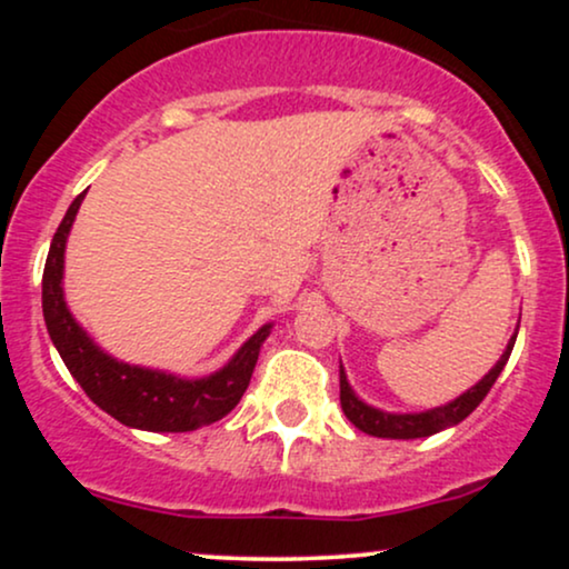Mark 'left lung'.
I'll return each mask as SVG.
<instances>
[{
    "label": "left lung",
    "instance_id": "1",
    "mask_svg": "<svg viewBox=\"0 0 569 569\" xmlns=\"http://www.w3.org/2000/svg\"><path fill=\"white\" fill-rule=\"evenodd\" d=\"M516 335H519V326H516L513 337L508 339V348L502 350L500 361L489 369V375H485V380H479L471 390H466L462 396H457L455 401L443 403V407L428 409V411H417V415H390V411L375 409L369 403H363L361 398L352 393L348 377H345V369L339 367V403H342L345 417L363 433L377 436V439H426V436L439 433V430H447L457 426V422L466 420L471 411L485 401V396L489 393L495 380L500 377L502 367L511 358Z\"/></svg>",
    "mask_w": 569,
    "mask_h": 569
}]
</instances>
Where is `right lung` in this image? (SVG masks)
I'll list each match as a JSON object with an SVG mask.
<instances>
[{
    "instance_id": "obj_1",
    "label": "right lung",
    "mask_w": 569,
    "mask_h": 569,
    "mask_svg": "<svg viewBox=\"0 0 569 569\" xmlns=\"http://www.w3.org/2000/svg\"><path fill=\"white\" fill-rule=\"evenodd\" d=\"M82 198L84 192L77 194L67 217L58 224L42 276L44 323H48V335L53 339L56 350L61 352L71 377L80 382V388L96 407H101L128 428L152 430V433H187V430L211 426L230 415L251 382L259 348L270 337L272 326H262L243 348L234 352L224 369L200 377V380H184V377L166 375L158 369L130 367V363L107 356L74 321L63 302V251H67L69 230L80 211Z\"/></svg>"
}]
</instances>
